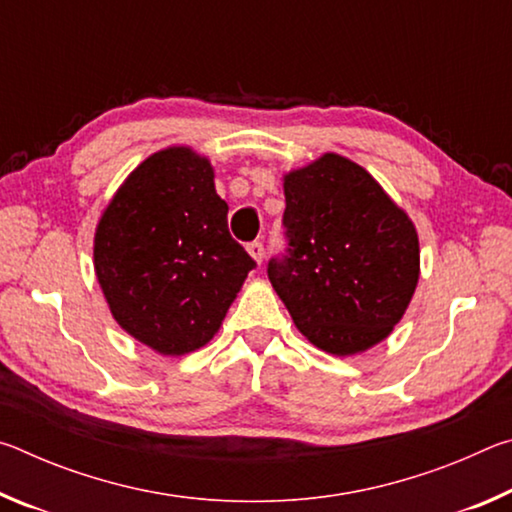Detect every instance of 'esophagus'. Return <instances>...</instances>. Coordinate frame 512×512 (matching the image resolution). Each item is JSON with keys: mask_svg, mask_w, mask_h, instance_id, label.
Listing matches in <instances>:
<instances>
[{"mask_svg": "<svg viewBox=\"0 0 512 512\" xmlns=\"http://www.w3.org/2000/svg\"><path fill=\"white\" fill-rule=\"evenodd\" d=\"M246 250H248L250 257H253L257 264L264 262V244H262V241H250V244L246 246Z\"/></svg>", "mask_w": 512, "mask_h": 512, "instance_id": "obj_1", "label": "esophagus"}]
</instances>
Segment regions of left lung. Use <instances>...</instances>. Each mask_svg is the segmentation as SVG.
<instances>
[{
	"label": "left lung",
	"mask_w": 512,
	"mask_h": 512,
	"mask_svg": "<svg viewBox=\"0 0 512 512\" xmlns=\"http://www.w3.org/2000/svg\"><path fill=\"white\" fill-rule=\"evenodd\" d=\"M287 250L268 280L316 348L348 357L384 341L420 277L418 232L370 173L336 153L284 176Z\"/></svg>",
	"instance_id": "8db88e82"
}]
</instances>
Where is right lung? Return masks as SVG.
<instances>
[{
    "instance_id": "add662e5",
    "label": "right lung",
    "mask_w": 512,
    "mask_h": 512,
    "mask_svg": "<svg viewBox=\"0 0 512 512\" xmlns=\"http://www.w3.org/2000/svg\"><path fill=\"white\" fill-rule=\"evenodd\" d=\"M255 259L230 237L214 169L187 146L137 167L94 235V271L121 329L180 357L219 332Z\"/></svg>"
}]
</instances>
